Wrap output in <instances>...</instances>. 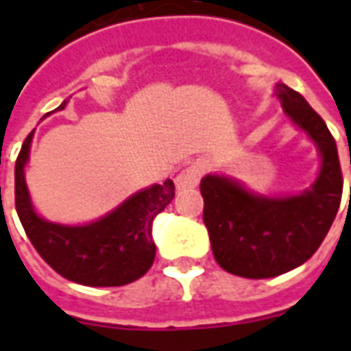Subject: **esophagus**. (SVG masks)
I'll return each mask as SVG.
<instances>
[{
  "label": "esophagus",
  "instance_id": "obj_1",
  "mask_svg": "<svg viewBox=\"0 0 351 351\" xmlns=\"http://www.w3.org/2000/svg\"><path fill=\"white\" fill-rule=\"evenodd\" d=\"M205 163L203 161H193L191 165L184 169L180 175L175 178V184L178 190H186V188H193V186H197L199 180H201V176L205 175Z\"/></svg>",
  "mask_w": 351,
  "mask_h": 351
}]
</instances>
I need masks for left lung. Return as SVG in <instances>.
Masks as SVG:
<instances>
[{
	"instance_id": "obj_1",
	"label": "left lung",
	"mask_w": 351,
	"mask_h": 351,
	"mask_svg": "<svg viewBox=\"0 0 351 351\" xmlns=\"http://www.w3.org/2000/svg\"><path fill=\"white\" fill-rule=\"evenodd\" d=\"M274 95L291 122L316 145L322 167L308 190L269 197L226 175L201 180L203 220L214 259L243 278H272L308 261L324 243L342 197L337 143L301 93L278 82Z\"/></svg>"
}]
</instances>
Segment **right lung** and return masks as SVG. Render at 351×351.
I'll return each instance as SVG.
<instances>
[{
    "instance_id": "1",
    "label": "right lung",
    "mask_w": 351,
    "mask_h": 351,
    "mask_svg": "<svg viewBox=\"0 0 351 351\" xmlns=\"http://www.w3.org/2000/svg\"><path fill=\"white\" fill-rule=\"evenodd\" d=\"M65 105L67 101L56 110ZM32 138L34 131L24 141L14 165V203L22 228L39 256L58 274L82 286H125L146 274L156 258L154 218L175 197L173 180L167 178L133 193L99 220L84 226L54 223L35 213L27 191L24 167Z\"/></svg>"
}]
</instances>
